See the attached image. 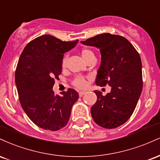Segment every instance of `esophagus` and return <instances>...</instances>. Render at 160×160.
<instances>
[{
    "label": "esophagus",
    "instance_id": "esophagus-1",
    "mask_svg": "<svg viewBox=\"0 0 160 160\" xmlns=\"http://www.w3.org/2000/svg\"><path fill=\"white\" fill-rule=\"evenodd\" d=\"M85 94H86V92L81 91V92H79V95H80V97H82V95H85Z\"/></svg>",
    "mask_w": 160,
    "mask_h": 160
}]
</instances>
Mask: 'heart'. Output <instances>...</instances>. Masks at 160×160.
Here are the masks:
<instances>
[{"label": "heart", "mask_w": 160, "mask_h": 160, "mask_svg": "<svg viewBox=\"0 0 160 160\" xmlns=\"http://www.w3.org/2000/svg\"><path fill=\"white\" fill-rule=\"evenodd\" d=\"M81 56L83 58V60L86 62L89 59V58H92V57H95L94 52L91 50V49L85 48L82 49L81 50ZM67 62H68V58L67 56H64L63 58H62V66L63 68H65L67 65ZM73 85L76 86L78 89H84L86 87V85H87V82H86V79L83 78V77L79 76L77 77L76 78L74 79V80L73 81Z\"/></svg>", "instance_id": "1"}]
</instances>
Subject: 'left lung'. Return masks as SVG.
I'll return each instance as SVG.
<instances>
[{
	"mask_svg": "<svg viewBox=\"0 0 160 160\" xmlns=\"http://www.w3.org/2000/svg\"><path fill=\"white\" fill-rule=\"evenodd\" d=\"M81 43L100 49L102 62L95 83L100 86L108 84L111 87V92L105 96L94 91L97 101L91 108L92 117L102 127H118L133 113L142 91V65L139 53L127 39L109 33Z\"/></svg>",
	"mask_w": 160,
	"mask_h": 160,
	"instance_id": "8db88e82",
	"label": "left lung"
}]
</instances>
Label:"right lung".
<instances>
[{"label":"right lung","instance_id":"add662e5","mask_svg":"<svg viewBox=\"0 0 160 160\" xmlns=\"http://www.w3.org/2000/svg\"><path fill=\"white\" fill-rule=\"evenodd\" d=\"M78 40L62 41L49 34L35 38L23 49L16 67L15 81L22 108L40 128L57 131L65 127L71 108L79 98L73 89L55 95V79L61 74L64 53Z\"/></svg>","mask_w":160,"mask_h":160}]
</instances>
